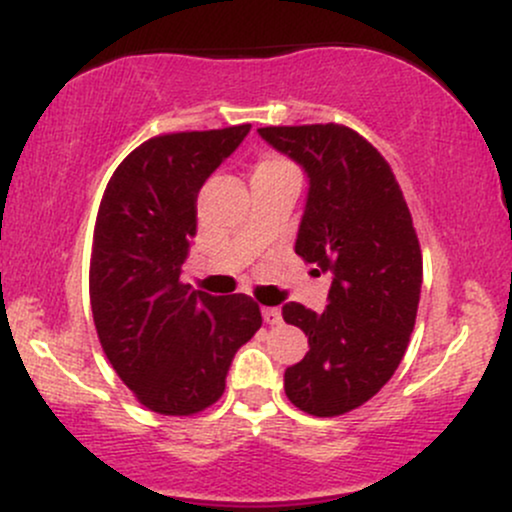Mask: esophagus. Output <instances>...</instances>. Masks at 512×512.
Listing matches in <instances>:
<instances>
[{"label": "esophagus", "mask_w": 512, "mask_h": 512, "mask_svg": "<svg viewBox=\"0 0 512 512\" xmlns=\"http://www.w3.org/2000/svg\"><path fill=\"white\" fill-rule=\"evenodd\" d=\"M262 317L267 325H281V310L279 308H262Z\"/></svg>", "instance_id": "1"}]
</instances>
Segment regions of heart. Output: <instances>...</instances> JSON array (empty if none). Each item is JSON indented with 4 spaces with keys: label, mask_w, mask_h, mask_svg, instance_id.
Listing matches in <instances>:
<instances>
[{
    "label": "heart",
    "mask_w": 512,
    "mask_h": 512,
    "mask_svg": "<svg viewBox=\"0 0 512 512\" xmlns=\"http://www.w3.org/2000/svg\"><path fill=\"white\" fill-rule=\"evenodd\" d=\"M276 173H296V168H293V163L286 161V158L281 156H262L260 161H257L255 166V175H276Z\"/></svg>",
    "instance_id": "1"
}]
</instances>
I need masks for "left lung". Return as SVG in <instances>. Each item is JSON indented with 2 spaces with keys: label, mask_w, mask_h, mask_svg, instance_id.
Listing matches in <instances>:
<instances>
[{
  "label": "left lung",
  "mask_w": 512,
  "mask_h": 512,
  "mask_svg": "<svg viewBox=\"0 0 512 512\" xmlns=\"http://www.w3.org/2000/svg\"><path fill=\"white\" fill-rule=\"evenodd\" d=\"M257 132L308 175L296 255L332 274L322 313L281 308L310 346L286 368V397L313 416L346 414L380 392L407 351L424 274L419 238L392 168L354 129L330 122Z\"/></svg>",
  "instance_id": "left-lung-1"
}]
</instances>
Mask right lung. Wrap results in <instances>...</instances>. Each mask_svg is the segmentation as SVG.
Wrapping results in <instances>:
<instances>
[{
    "label": "right lung",
    "instance_id": "right-lung-1",
    "mask_svg": "<svg viewBox=\"0 0 512 512\" xmlns=\"http://www.w3.org/2000/svg\"><path fill=\"white\" fill-rule=\"evenodd\" d=\"M250 125L163 134L117 166L98 209L88 289L98 339L144 407L190 416L223 395L233 356L260 330L252 298L182 284L197 195Z\"/></svg>",
    "mask_w": 512,
    "mask_h": 512
}]
</instances>
